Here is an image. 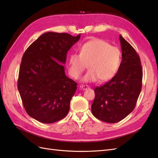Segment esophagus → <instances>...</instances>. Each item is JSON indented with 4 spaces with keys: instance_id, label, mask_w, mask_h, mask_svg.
Returning <instances> with one entry per match:
<instances>
[{
    "instance_id": "esophagus-1",
    "label": "esophagus",
    "mask_w": 158,
    "mask_h": 158,
    "mask_svg": "<svg viewBox=\"0 0 158 158\" xmlns=\"http://www.w3.org/2000/svg\"><path fill=\"white\" fill-rule=\"evenodd\" d=\"M79 88H80V89H82V90H85V89H88L89 86L87 85H81L79 86Z\"/></svg>"
}]
</instances>
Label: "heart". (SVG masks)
<instances>
[{
    "instance_id": "1",
    "label": "heart",
    "mask_w": 158,
    "mask_h": 158,
    "mask_svg": "<svg viewBox=\"0 0 158 158\" xmlns=\"http://www.w3.org/2000/svg\"><path fill=\"white\" fill-rule=\"evenodd\" d=\"M121 52L115 46L100 39H94L85 43L80 48L79 54L72 53L69 58V73L78 79L88 65L89 70L83 81H106L111 79L118 70Z\"/></svg>"
}]
</instances>
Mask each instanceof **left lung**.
Returning <instances> with one entry per match:
<instances>
[{"instance_id": "left-lung-1", "label": "left lung", "mask_w": 158, "mask_h": 158, "mask_svg": "<svg viewBox=\"0 0 158 158\" xmlns=\"http://www.w3.org/2000/svg\"><path fill=\"white\" fill-rule=\"evenodd\" d=\"M122 60L116 75L94 89L92 114L97 119L114 123L125 118L135 108L142 88L141 62L135 49L120 35Z\"/></svg>"}]
</instances>
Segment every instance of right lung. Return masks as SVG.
<instances>
[{"mask_svg":"<svg viewBox=\"0 0 158 158\" xmlns=\"http://www.w3.org/2000/svg\"><path fill=\"white\" fill-rule=\"evenodd\" d=\"M81 35L48 32L41 35L23 53L18 89L26 113L45 123L66 116L77 83L66 77V54Z\"/></svg>","mask_w":158,"mask_h":158,"instance_id":"1","label":"right lung"}]
</instances>
